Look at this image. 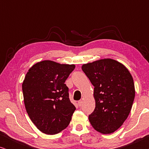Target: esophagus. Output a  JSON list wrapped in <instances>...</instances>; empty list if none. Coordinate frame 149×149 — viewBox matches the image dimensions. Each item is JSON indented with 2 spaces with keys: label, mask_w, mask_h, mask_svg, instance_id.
Instances as JSON below:
<instances>
[{
  "label": "esophagus",
  "mask_w": 149,
  "mask_h": 149,
  "mask_svg": "<svg viewBox=\"0 0 149 149\" xmlns=\"http://www.w3.org/2000/svg\"><path fill=\"white\" fill-rule=\"evenodd\" d=\"M82 104H83V101L82 100L78 101V104H79V107H81V106H82Z\"/></svg>",
  "instance_id": "1"
}]
</instances>
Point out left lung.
Instances as JSON below:
<instances>
[{"instance_id": "1", "label": "left lung", "mask_w": 149, "mask_h": 149, "mask_svg": "<svg viewBox=\"0 0 149 149\" xmlns=\"http://www.w3.org/2000/svg\"><path fill=\"white\" fill-rule=\"evenodd\" d=\"M82 70L94 87V111L89 120L96 131L111 134L123 125L131 111L135 87L127 68L113 59L83 64Z\"/></svg>"}]
</instances>
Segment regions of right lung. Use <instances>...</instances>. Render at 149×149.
Segmentation results:
<instances>
[{"mask_svg": "<svg viewBox=\"0 0 149 149\" xmlns=\"http://www.w3.org/2000/svg\"><path fill=\"white\" fill-rule=\"evenodd\" d=\"M75 68L44 60L33 65L22 83L26 110L36 127L54 135L68 127L76 108L69 99L65 81Z\"/></svg>", "mask_w": 149, "mask_h": 149, "instance_id": "right-lung-1", "label": "right lung"}]
</instances>
